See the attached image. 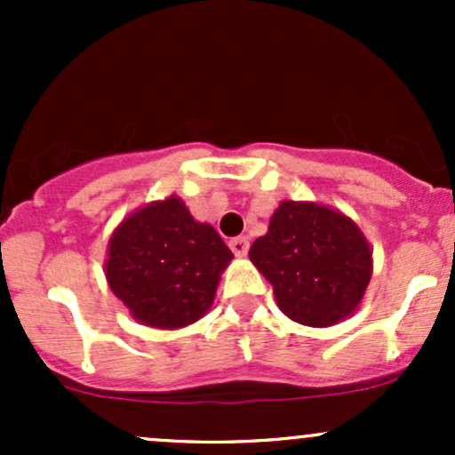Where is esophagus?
<instances>
[{
  "instance_id": "obj_1",
  "label": "esophagus",
  "mask_w": 455,
  "mask_h": 455,
  "mask_svg": "<svg viewBox=\"0 0 455 455\" xmlns=\"http://www.w3.org/2000/svg\"><path fill=\"white\" fill-rule=\"evenodd\" d=\"M228 245H231L235 257H245V254H248L250 242H248V237H235L228 242Z\"/></svg>"
}]
</instances>
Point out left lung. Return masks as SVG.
<instances>
[{"label":"left lung","mask_w":455,"mask_h":455,"mask_svg":"<svg viewBox=\"0 0 455 455\" xmlns=\"http://www.w3.org/2000/svg\"><path fill=\"white\" fill-rule=\"evenodd\" d=\"M248 257L274 286L280 310L307 327L351 316L372 278V248L362 228L315 201H282Z\"/></svg>","instance_id":"1"}]
</instances>
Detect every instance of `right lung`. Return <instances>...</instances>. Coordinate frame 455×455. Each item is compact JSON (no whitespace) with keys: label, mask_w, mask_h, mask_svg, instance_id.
<instances>
[{"label":"right lung","mask_w":455,"mask_h":455,"mask_svg":"<svg viewBox=\"0 0 455 455\" xmlns=\"http://www.w3.org/2000/svg\"><path fill=\"white\" fill-rule=\"evenodd\" d=\"M233 252L180 196L139 207L108 239L104 275L140 325L181 329L210 312Z\"/></svg>","instance_id":"obj_1"}]
</instances>
